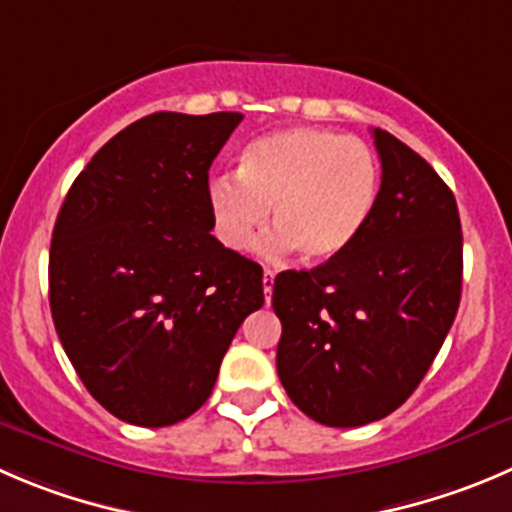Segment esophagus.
I'll return each instance as SVG.
<instances>
[{
	"instance_id": "esophagus-1",
	"label": "esophagus",
	"mask_w": 512,
	"mask_h": 512,
	"mask_svg": "<svg viewBox=\"0 0 512 512\" xmlns=\"http://www.w3.org/2000/svg\"><path fill=\"white\" fill-rule=\"evenodd\" d=\"M274 279H276L274 271L266 269L264 271V296H266V304H269V301H271V291H274Z\"/></svg>"
}]
</instances>
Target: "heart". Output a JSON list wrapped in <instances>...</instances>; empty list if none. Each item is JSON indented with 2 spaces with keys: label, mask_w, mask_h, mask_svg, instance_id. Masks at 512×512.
Returning a JSON list of instances; mask_svg holds the SVG:
<instances>
[{
  "label": "heart",
  "mask_w": 512,
  "mask_h": 512,
  "mask_svg": "<svg viewBox=\"0 0 512 512\" xmlns=\"http://www.w3.org/2000/svg\"><path fill=\"white\" fill-rule=\"evenodd\" d=\"M379 175L377 155L359 138L309 125L261 135L243 150L238 173L208 180L213 231L223 246L243 251L271 208L276 231L259 243L261 251L294 248L304 264H324L367 226Z\"/></svg>",
  "instance_id": "b5f03b06"
}]
</instances>
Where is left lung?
<instances>
[{
	"label": "left lung",
	"instance_id": "1",
	"mask_svg": "<svg viewBox=\"0 0 512 512\" xmlns=\"http://www.w3.org/2000/svg\"><path fill=\"white\" fill-rule=\"evenodd\" d=\"M382 186L352 246L311 271L274 279L276 369L311 420L359 427L417 389L460 306L455 196L422 155L372 130Z\"/></svg>",
	"mask_w": 512,
	"mask_h": 512
}]
</instances>
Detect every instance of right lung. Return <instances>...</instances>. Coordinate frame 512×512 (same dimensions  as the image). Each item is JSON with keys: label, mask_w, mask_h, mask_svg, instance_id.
<instances>
[{"label": "right lung", "mask_w": 512, "mask_h": 512, "mask_svg": "<svg viewBox=\"0 0 512 512\" xmlns=\"http://www.w3.org/2000/svg\"><path fill=\"white\" fill-rule=\"evenodd\" d=\"M241 113H153L72 183L50 246V309L87 392L118 420L168 427L211 397L264 271L211 236L208 168Z\"/></svg>", "instance_id": "1"}]
</instances>
